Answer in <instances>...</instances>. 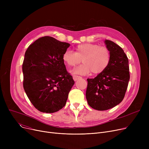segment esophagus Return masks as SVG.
I'll return each instance as SVG.
<instances>
[{"label":"esophagus","instance_id":"34e87169","mask_svg":"<svg viewBox=\"0 0 149 149\" xmlns=\"http://www.w3.org/2000/svg\"><path fill=\"white\" fill-rule=\"evenodd\" d=\"M80 79H81V77L80 76H78V75H73V79L74 81H77Z\"/></svg>","mask_w":149,"mask_h":149}]
</instances>
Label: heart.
Wrapping results in <instances>:
<instances>
[{"instance_id": "heart-1", "label": "heart", "mask_w": 149, "mask_h": 149, "mask_svg": "<svg viewBox=\"0 0 149 149\" xmlns=\"http://www.w3.org/2000/svg\"><path fill=\"white\" fill-rule=\"evenodd\" d=\"M75 52L69 50L63 54L62 58L65 63L74 67L81 61L83 64L73 70L77 74H87L92 71L94 74L103 72L111 61V54L106 47L95 43H83L75 47Z\"/></svg>"}]
</instances>
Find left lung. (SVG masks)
Here are the masks:
<instances>
[{
    "mask_svg": "<svg viewBox=\"0 0 149 149\" xmlns=\"http://www.w3.org/2000/svg\"><path fill=\"white\" fill-rule=\"evenodd\" d=\"M111 54L107 68L94 79H88L86 97L88 104L98 111H106L123 101L130 80L129 60L123 49L115 43L105 40Z\"/></svg>",
    "mask_w": 149,
    "mask_h": 149,
    "instance_id": "obj_1",
    "label": "left lung"
}]
</instances>
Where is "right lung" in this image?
Masks as SVG:
<instances>
[{"label": "right lung", "instance_id": "obj_1", "mask_svg": "<svg viewBox=\"0 0 149 149\" xmlns=\"http://www.w3.org/2000/svg\"><path fill=\"white\" fill-rule=\"evenodd\" d=\"M70 46L49 36L30 45L22 65L23 88L38 111L54 113L63 107L75 82L63 60Z\"/></svg>", "mask_w": 149, "mask_h": 149}]
</instances>
